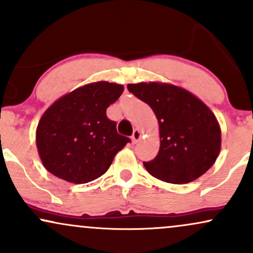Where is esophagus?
<instances>
[{
	"label": "esophagus",
	"mask_w": 253,
	"mask_h": 253,
	"mask_svg": "<svg viewBox=\"0 0 253 253\" xmlns=\"http://www.w3.org/2000/svg\"><path fill=\"white\" fill-rule=\"evenodd\" d=\"M140 138H141V132L139 129H135L134 132H133V134H132V141H133V144H136L138 143L139 140H140Z\"/></svg>",
	"instance_id": "34e87169"
}]
</instances>
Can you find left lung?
I'll return each mask as SVG.
<instances>
[{
  "label": "left lung",
  "mask_w": 253,
  "mask_h": 253,
  "mask_svg": "<svg viewBox=\"0 0 253 253\" xmlns=\"http://www.w3.org/2000/svg\"><path fill=\"white\" fill-rule=\"evenodd\" d=\"M127 88L149 104L159 124L158 155L144 162L151 175L183 184L207 172L221 147V130L211 110L189 91L172 84L138 83Z\"/></svg>",
  "instance_id": "1"
}]
</instances>
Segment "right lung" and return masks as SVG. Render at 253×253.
<instances>
[{"mask_svg":"<svg viewBox=\"0 0 253 253\" xmlns=\"http://www.w3.org/2000/svg\"><path fill=\"white\" fill-rule=\"evenodd\" d=\"M123 91L121 84L90 83L60 97L43 113L37 147L48 172L82 184L108 170L115 155L130 143L106 114Z\"/></svg>","mask_w":253,"mask_h":253,"instance_id":"1","label":"right lung"}]
</instances>
